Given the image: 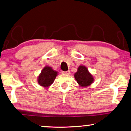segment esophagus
Returning a JSON list of instances; mask_svg holds the SVG:
<instances>
[{"label":"esophagus","mask_w":131,"mask_h":131,"mask_svg":"<svg viewBox=\"0 0 131 131\" xmlns=\"http://www.w3.org/2000/svg\"><path fill=\"white\" fill-rule=\"evenodd\" d=\"M62 73H63V74L69 75V74H70V71H63V72H62Z\"/></svg>","instance_id":"1"}]
</instances>
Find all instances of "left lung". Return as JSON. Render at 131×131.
I'll list each match as a JSON object with an SVG mask.
<instances>
[{
	"instance_id": "1",
	"label": "left lung",
	"mask_w": 131,
	"mask_h": 131,
	"mask_svg": "<svg viewBox=\"0 0 131 131\" xmlns=\"http://www.w3.org/2000/svg\"><path fill=\"white\" fill-rule=\"evenodd\" d=\"M74 77L79 85L81 87H87L94 81L93 75L90 73L87 68L83 65L79 66Z\"/></svg>"
}]
</instances>
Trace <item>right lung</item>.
Here are the masks:
<instances>
[{"mask_svg": "<svg viewBox=\"0 0 131 131\" xmlns=\"http://www.w3.org/2000/svg\"><path fill=\"white\" fill-rule=\"evenodd\" d=\"M58 73V72L53 70L50 66H45L38 75V83L45 88L49 87L53 83Z\"/></svg>", "mask_w": 131, "mask_h": 131, "instance_id": "right-lung-1", "label": "right lung"}]
</instances>
